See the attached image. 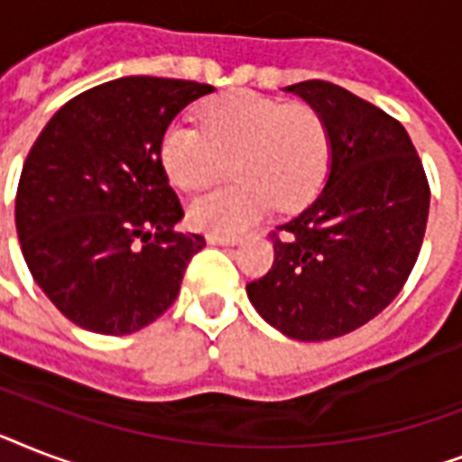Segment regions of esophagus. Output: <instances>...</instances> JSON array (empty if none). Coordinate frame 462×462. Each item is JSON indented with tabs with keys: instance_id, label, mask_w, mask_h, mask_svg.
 Wrapping results in <instances>:
<instances>
[{
	"instance_id": "1",
	"label": "esophagus",
	"mask_w": 462,
	"mask_h": 462,
	"mask_svg": "<svg viewBox=\"0 0 462 462\" xmlns=\"http://www.w3.org/2000/svg\"><path fill=\"white\" fill-rule=\"evenodd\" d=\"M239 237H227V235H208V245H220V246H230L237 245Z\"/></svg>"
}]
</instances>
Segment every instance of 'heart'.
Wrapping results in <instances>:
<instances>
[{"label": "heart", "mask_w": 462, "mask_h": 462, "mask_svg": "<svg viewBox=\"0 0 462 462\" xmlns=\"http://www.w3.org/2000/svg\"><path fill=\"white\" fill-rule=\"evenodd\" d=\"M160 162L184 191L213 187L232 162L237 181L194 199L187 217L196 230L237 235L273 203L297 210L319 194L330 165V134L311 105L237 90L203 107L201 129L167 126Z\"/></svg>", "instance_id": "1"}]
</instances>
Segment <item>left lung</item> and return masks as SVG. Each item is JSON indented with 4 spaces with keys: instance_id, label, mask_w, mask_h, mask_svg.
Returning a JSON list of instances; mask_svg holds the SVG:
<instances>
[{
    "instance_id": "1",
    "label": "left lung",
    "mask_w": 462,
    "mask_h": 462,
    "mask_svg": "<svg viewBox=\"0 0 462 462\" xmlns=\"http://www.w3.org/2000/svg\"><path fill=\"white\" fill-rule=\"evenodd\" d=\"M330 134L326 187L271 232L273 266L246 295L295 340H330L393 302L422 249L430 181L405 126L328 81L288 86Z\"/></svg>"
}]
</instances>
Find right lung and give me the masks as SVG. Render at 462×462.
<instances>
[{"mask_svg": "<svg viewBox=\"0 0 462 462\" xmlns=\"http://www.w3.org/2000/svg\"><path fill=\"white\" fill-rule=\"evenodd\" d=\"M213 86L125 76L71 97L25 158L16 232L32 281L69 321L103 336L153 323L206 246L160 162V136Z\"/></svg>", "mask_w": 462, "mask_h": 462, "instance_id": "right-lung-1", "label": "right lung"}]
</instances>
